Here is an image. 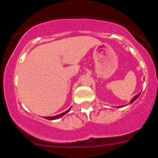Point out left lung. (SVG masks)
Listing matches in <instances>:
<instances>
[{
    "label": "left lung",
    "instance_id": "obj_1",
    "mask_svg": "<svg viewBox=\"0 0 158 158\" xmlns=\"http://www.w3.org/2000/svg\"><path fill=\"white\" fill-rule=\"evenodd\" d=\"M140 94H141V93H139V94H137V95H136V96H134L133 98L131 99V102H130V104H131V103H133V102H134V101H135V100H136V99H137V98H138V97H139V96H140ZM123 107V106H119V107Z\"/></svg>",
    "mask_w": 158,
    "mask_h": 158
}]
</instances>
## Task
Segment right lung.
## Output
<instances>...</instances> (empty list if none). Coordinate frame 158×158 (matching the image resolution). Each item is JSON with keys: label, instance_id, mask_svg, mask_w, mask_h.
Segmentation results:
<instances>
[{"label": "right lung", "instance_id": "obj_1", "mask_svg": "<svg viewBox=\"0 0 158 158\" xmlns=\"http://www.w3.org/2000/svg\"><path fill=\"white\" fill-rule=\"evenodd\" d=\"M71 108V107H70ZM70 108H69V110H67L66 111H65V112L63 113H61V114H59V115H54V116H47L45 117V118H47V119H49V120H54V119H58V118H61L62 116H63V115H65L66 113L69 112V111H70Z\"/></svg>", "mask_w": 158, "mask_h": 158}]
</instances>
